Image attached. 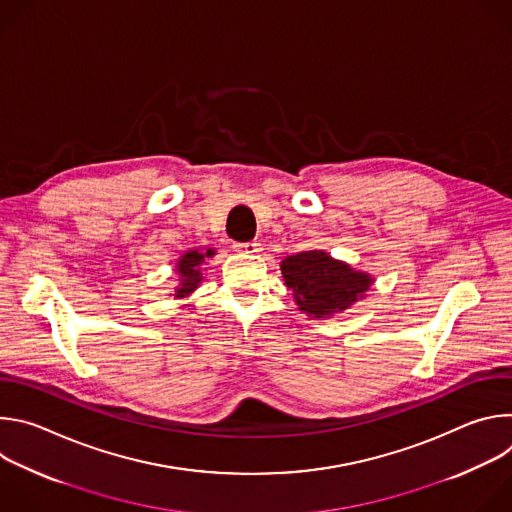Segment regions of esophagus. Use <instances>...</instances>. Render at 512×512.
Here are the masks:
<instances>
[{
	"label": "esophagus",
	"instance_id": "34e87169",
	"mask_svg": "<svg viewBox=\"0 0 512 512\" xmlns=\"http://www.w3.org/2000/svg\"><path fill=\"white\" fill-rule=\"evenodd\" d=\"M233 249H235L237 253L255 255V253H259V251H261V245H259V243H255V241H249V243H235V245H233Z\"/></svg>",
	"mask_w": 512,
	"mask_h": 512
}]
</instances>
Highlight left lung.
Masks as SVG:
<instances>
[{
    "mask_svg": "<svg viewBox=\"0 0 512 512\" xmlns=\"http://www.w3.org/2000/svg\"><path fill=\"white\" fill-rule=\"evenodd\" d=\"M298 310L310 318H332L367 298L375 277L334 259L326 251H304L279 263Z\"/></svg>",
    "mask_w": 512,
    "mask_h": 512,
    "instance_id": "1",
    "label": "left lung"
}]
</instances>
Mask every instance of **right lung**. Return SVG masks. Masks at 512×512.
Returning <instances> with one entry per match:
<instances>
[{
  "mask_svg": "<svg viewBox=\"0 0 512 512\" xmlns=\"http://www.w3.org/2000/svg\"><path fill=\"white\" fill-rule=\"evenodd\" d=\"M214 255H216V251L212 247L190 249V251L182 253V257L176 263L178 285L174 287V294H170V296H174L176 300H186L188 296H192L204 279V273H202L204 261Z\"/></svg>",
  "mask_w": 512,
  "mask_h": 512,
  "instance_id": "right-lung-1",
  "label": "right lung"
}]
</instances>
